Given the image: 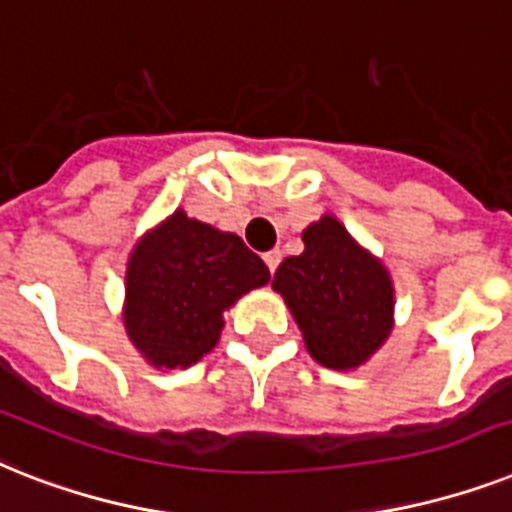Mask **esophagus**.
I'll use <instances>...</instances> for the list:
<instances>
[{
  "instance_id": "obj_1",
  "label": "esophagus",
  "mask_w": 512,
  "mask_h": 512,
  "mask_svg": "<svg viewBox=\"0 0 512 512\" xmlns=\"http://www.w3.org/2000/svg\"><path fill=\"white\" fill-rule=\"evenodd\" d=\"M263 260H265V265H268L270 273H276L278 263H281V249H270V252H265Z\"/></svg>"
}]
</instances>
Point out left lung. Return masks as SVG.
Returning <instances> with one entry per match:
<instances>
[{
    "label": "left lung",
    "mask_w": 512,
    "mask_h": 512,
    "mask_svg": "<svg viewBox=\"0 0 512 512\" xmlns=\"http://www.w3.org/2000/svg\"><path fill=\"white\" fill-rule=\"evenodd\" d=\"M305 252L286 257L273 276L307 352L326 368L352 371L386 342L394 323V286L381 260L323 215L302 231Z\"/></svg>",
    "instance_id": "obj_1"
}]
</instances>
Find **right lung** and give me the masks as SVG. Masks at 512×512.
<instances>
[{
  "instance_id": "1",
  "label": "right lung",
  "mask_w": 512,
  "mask_h": 512,
  "mask_svg": "<svg viewBox=\"0 0 512 512\" xmlns=\"http://www.w3.org/2000/svg\"><path fill=\"white\" fill-rule=\"evenodd\" d=\"M268 281L239 236L176 210L128 257L126 334L155 368H189L218 344L228 307Z\"/></svg>"
}]
</instances>
